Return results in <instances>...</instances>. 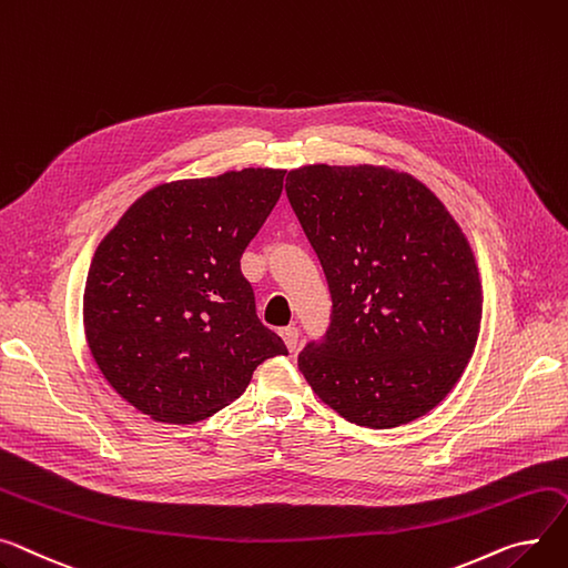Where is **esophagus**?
I'll list each match as a JSON object with an SVG mask.
<instances>
[{
    "label": "esophagus",
    "mask_w": 568,
    "mask_h": 568,
    "mask_svg": "<svg viewBox=\"0 0 568 568\" xmlns=\"http://www.w3.org/2000/svg\"><path fill=\"white\" fill-rule=\"evenodd\" d=\"M281 337H283V343H285V347H287V352H294V349H296V345H298V331H296L294 326L281 328Z\"/></svg>",
    "instance_id": "obj_1"
}]
</instances>
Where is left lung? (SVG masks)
<instances>
[{
  "instance_id": "left-lung-1",
  "label": "left lung",
  "mask_w": 568,
  "mask_h": 568,
  "mask_svg": "<svg viewBox=\"0 0 568 568\" xmlns=\"http://www.w3.org/2000/svg\"><path fill=\"white\" fill-rule=\"evenodd\" d=\"M287 180L333 298L301 374L354 425L423 418L457 386L479 335L481 281L462 225L427 184L388 166L311 164Z\"/></svg>"
}]
</instances>
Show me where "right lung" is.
<instances>
[{"label":"right lung","instance_id":"right-lung-1","mask_svg":"<svg viewBox=\"0 0 568 568\" xmlns=\"http://www.w3.org/2000/svg\"><path fill=\"white\" fill-rule=\"evenodd\" d=\"M283 169L162 182L104 235L84 287L91 356L125 402L192 425L235 402L253 369L287 356L255 315L240 257L283 192Z\"/></svg>","mask_w":568,"mask_h":568}]
</instances>
